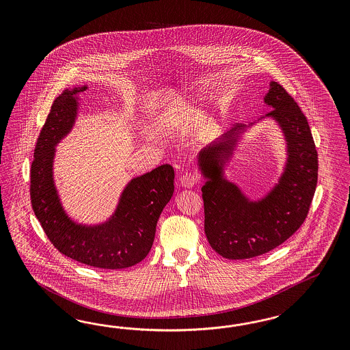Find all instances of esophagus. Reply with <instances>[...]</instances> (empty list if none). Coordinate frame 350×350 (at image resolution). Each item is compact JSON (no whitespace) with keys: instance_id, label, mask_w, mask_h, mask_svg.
I'll return each instance as SVG.
<instances>
[{"instance_id":"34e87169","label":"esophagus","mask_w":350,"mask_h":350,"mask_svg":"<svg viewBox=\"0 0 350 350\" xmlns=\"http://www.w3.org/2000/svg\"><path fill=\"white\" fill-rule=\"evenodd\" d=\"M199 183V177L195 173L191 172H186L180 176V185L183 187H193L195 185Z\"/></svg>"}]
</instances>
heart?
I'll return each instance as SVG.
<instances>
[{
  "label": "heart",
  "instance_id": "1",
  "mask_svg": "<svg viewBox=\"0 0 350 350\" xmlns=\"http://www.w3.org/2000/svg\"><path fill=\"white\" fill-rule=\"evenodd\" d=\"M186 107L185 106L178 105L173 109L168 110L165 113V123L170 126V127H174V126H180L183 122V119L186 118Z\"/></svg>",
  "mask_w": 350,
  "mask_h": 350
}]
</instances>
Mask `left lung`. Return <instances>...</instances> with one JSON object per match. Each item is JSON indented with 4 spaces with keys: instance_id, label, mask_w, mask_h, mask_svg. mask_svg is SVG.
<instances>
[{
    "instance_id": "1",
    "label": "left lung",
    "mask_w": 350,
    "mask_h": 350,
    "mask_svg": "<svg viewBox=\"0 0 350 350\" xmlns=\"http://www.w3.org/2000/svg\"><path fill=\"white\" fill-rule=\"evenodd\" d=\"M265 101L273 107L268 116L280 123L288 148L286 170L265 199L246 200L241 191L221 176L223 158L230 157L243 127L231 129L199 158L209 178L202 187L205 236L213 250L227 259L254 258L285 243L306 221L316 192L318 155L307 118L277 82H271Z\"/></svg>"
}]
</instances>
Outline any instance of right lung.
Returning <instances> with one entry per match:
<instances>
[{"instance_id": "add662e5", "label": "right lung", "mask_w": 350, "mask_h": 350, "mask_svg": "<svg viewBox=\"0 0 350 350\" xmlns=\"http://www.w3.org/2000/svg\"><path fill=\"white\" fill-rule=\"evenodd\" d=\"M85 88L64 91L53 101L34 148L31 202L43 231L57 252L82 265L122 269L137 265L148 254L160 214L173 195L174 170L164 164L131 180L109 222L97 227L72 222L62 209L53 187V146L73 126L77 116L75 96Z\"/></svg>"}]
</instances>
